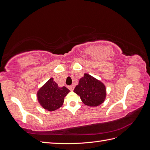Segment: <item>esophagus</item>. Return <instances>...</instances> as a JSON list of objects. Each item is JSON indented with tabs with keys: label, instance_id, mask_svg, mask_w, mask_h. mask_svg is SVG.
Segmentation results:
<instances>
[{
	"label": "esophagus",
	"instance_id": "obj_1",
	"mask_svg": "<svg viewBox=\"0 0 150 150\" xmlns=\"http://www.w3.org/2000/svg\"><path fill=\"white\" fill-rule=\"evenodd\" d=\"M68 88H69V90H71V91H73V90H74V86H73V85H71V86H69V87H68Z\"/></svg>",
	"mask_w": 150,
	"mask_h": 150
}]
</instances>
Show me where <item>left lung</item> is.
<instances>
[{"mask_svg":"<svg viewBox=\"0 0 150 150\" xmlns=\"http://www.w3.org/2000/svg\"><path fill=\"white\" fill-rule=\"evenodd\" d=\"M74 92L79 95L86 105L98 106L103 103L106 98V88L101 81L88 74L81 78Z\"/></svg>","mask_w":150,"mask_h":150,"instance_id":"8db88e82","label":"left lung"}]
</instances>
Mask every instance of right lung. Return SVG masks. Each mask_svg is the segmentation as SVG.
I'll use <instances>...</instances> for the list:
<instances>
[{
    "mask_svg": "<svg viewBox=\"0 0 150 150\" xmlns=\"http://www.w3.org/2000/svg\"><path fill=\"white\" fill-rule=\"evenodd\" d=\"M69 92L65 86L59 87L53 78H51L38 91V101L45 110L53 111L62 105L64 97Z\"/></svg>",
    "mask_w": 150,
    "mask_h": 150,
    "instance_id": "right-lung-1",
    "label": "right lung"
}]
</instances>
